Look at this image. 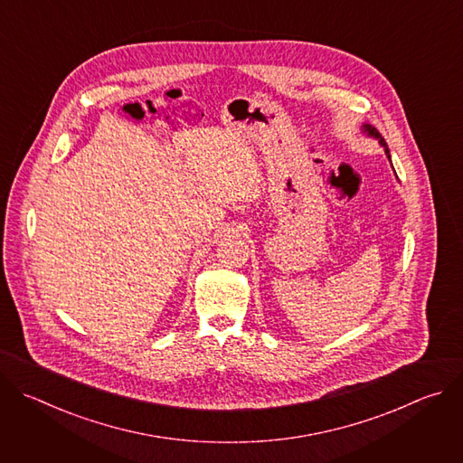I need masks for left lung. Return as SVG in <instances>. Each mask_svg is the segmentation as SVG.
Instances as JSON below:
<instances>
[{
    "mask_svg": "<svg viewBox=\"0 0 463 463\" xmlns=\"http://www.w3.org/2000/svg\"><path fill=\"white\" fill-rule=\"evenodd\" d=\"M364 129L368 131V136H372V137L379 139V143L384 146V152H386V156H388V159H390V152H388V148H386V143H384V139L379 136V131H377L375 128H372V126H364Z\"/></svg>",
    "mask_w": 463,
    "mask_h": 463,
    "instance_id": "obj_1",
    "label": "left lung"
}]
</instances>
